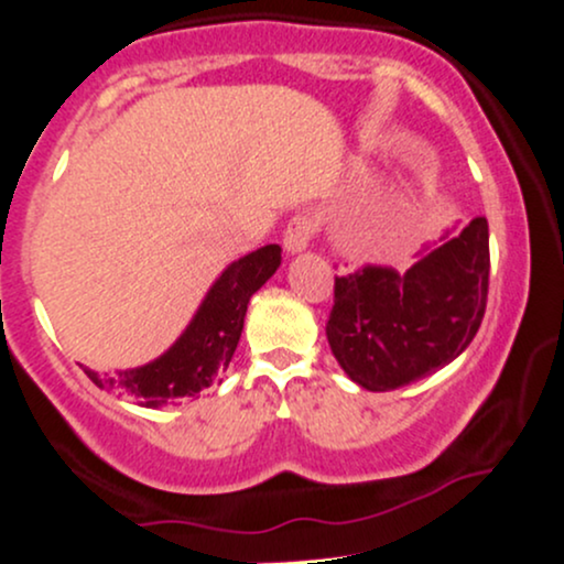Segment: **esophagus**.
Masks as SVG:
<instances>
[{
	"mask_svg": "<svg viewBox=\"0 0 564 564\" xmlns=\"http://www.w3.org/2000/svg\"><path fill=\"white\" fill-rule=\"evenodd\" d=\"M316 235V221L311 216H293L288 221V227H284V248H288V253H301V250H306L311 240H314Z\"/></svg>",
	"mask_w": 564,
	"mask_h": 564,
	"instance_id": "34e87169",
	"label": "esophagus"
}]
</instances>
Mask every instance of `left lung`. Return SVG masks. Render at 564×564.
Segmentation results:
<instances>
[{
	"label": "left lung",
	"mask_w": 564,
	"mask_h": 564,
	"mask_svg": "<svg viewBox=\"0 0 564 564\" xmlns=\"http://www.w3.org/2000/svg\"><path fill=\"white\" fill-rule=\"evenodd\" d=\"M488 271V221L478 216L406 274L367 263L335 276L327 340L343 372L386 393L446 367L478 335Z\"/></svg>",
	"instance_id": "obj_1"
}]
</instances>
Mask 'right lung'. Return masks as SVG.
I'll list each match as a JSON object with an SVG mask.
<instances>
[{
    "instance_id": "obj_1",
    "label": "right lung",
    "mask_w": 564,
    "mask_h": 564,
    "mask_svg": "<svg viewBox=\"0 0 564 564\" xmlns=\"http://www.w3.org/2000/svg\"><path fill=\"white\" fill-rule=\"evenodd\" d=\"M280 245H267L242 256L224 269L197 308L195 319L163 356L116 377L97 375L91 369H86V375L97 388L121 390L150 409L165 406L176 399H192L214 386L218 375L229 367L240 343L250 297L280 269Z\"/></svg>"
}]
</instances>
